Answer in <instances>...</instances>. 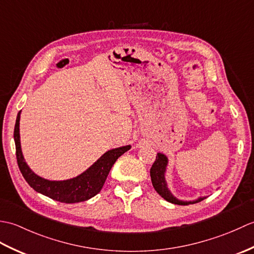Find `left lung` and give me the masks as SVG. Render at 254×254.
I'll list each match as a JSON object with an SVG mask.
<instances>
[{
	"mask_svg": "<svg viewBox=\"0 0 254 254\" xmlns=\"http://www.w3.org/2000/svg\"><path fill=\"white\" fill-rule=\"evenodd\" d=\"M169 159L167 156L163 153H157L156 156V160L153 164L152 168H150V179H152L153 187L159 195L165 198L166 201H168L172 204L177 205H189V204H194L203 201L206 196H198L195 199H192V201H183V199H179L176 197L174 194L171 193L170 189L168 187V182H167L166 176H167V167H168ZM217 188L216 190H218Z\"/></svg>",
	"mask_w": 254,
	"mask_h": 254,
	"instance_id": "left-lung-1",
	"label": "left lung"
}]
</instances>
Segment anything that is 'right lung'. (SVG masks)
<instances>
[{"label": "right lung", "mask_w": 254, "mask_h": 254, "mask_svg": "<svg viewBox=\"0 0 254 254\" xmlns=\"http://www.w3.org/2000/svg\"><path fill=\"white\" fill-rule=\"evenodd\" d=\"M20 112L16 118L14 128V141L16 146V157L21 175L27 183L38 193L62 203H78L94 197L104 187L109 171L117 159L131 148V145L107 150L95 163L76 177L66 180H49L35 174L27 165L21 152L19 120Z\"/></svg>", "instance_id": "obj_1"}]
</instances>
